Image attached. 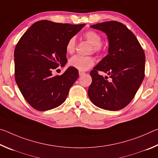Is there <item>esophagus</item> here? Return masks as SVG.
Instances as JSON below:
<instances>
[{"mask_svg": "<svg viewBox=\"0 0 158 158\" xmlns=\"http://www.w3.org/2000/svg\"><path fill=\"white\" fill-rule=\"evenodd\" d=\"M84 74H85V73H84V72H81V71H79V76H82V75H84Z\"/></svg>", "mask_w": 158, "mask_h": 158, "instance_id": "esophagus-1", "label": "esophagus"}]
</instances>
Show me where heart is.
<instances>
[{
  "mask_svg": "<svg viewBox=\"0 0 158 158\" xmlns=\"http://www.w3.org/2000/svg\"><path fill=\"white\" fill-rule=\"evenodd\" d=\"M85 39H86L93 45V50L94 52H99L102 49V37L97 32L89 31L84 34ZM76 49V38L72 37L67 42L65 50L68 53H73ZM95 64L94 58L91 56H81L76 55L72 57L69 60V65L79 71H86Z\"/></svg>",
  "mask_w": 158,
  "mask_h": 158,
  "instance_id": "obj_1",
  "label": "heart"
}]
</instances>
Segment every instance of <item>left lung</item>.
<instances>
[{"mask_svg": "<svg viewBox=\"0 0 158 158\" xmlns=\"http://www.w3.org/2000/svg\"><path fill=\"white\" fill-rule=\"evenodd\" d=\"M90 27L106 35L109 48L108 54L90 71L92 83L88 90L89 97L101 109L120 110L132 101L143 81L144 52L132 32L121 23L106 21ZM98 71L107 73L110 80L100 76Z\"/></svg>", "mask_w": 158, "mask_h": 158, "instance_id": "left-lung-1", "label": "left lung"}]
</instances>
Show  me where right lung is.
<instances>
[{"label": "right lung", "mask_w": 158, "mask_h": 158, "mask_svg": "<svg viewBox=\"0 0 158 158\" xmlns=\"http://www.w3.org/2000/svg\"><path fill=\"white\" fill-rule=\"evenodd\" d=\"M85 25L38 21L16 45L15 81L25 100L36 110H50L65 101L79 72L69 67L60 76H53L52 71L67 63V42Z\"/></svg>", "instance_id": "1"}]
</instances>
